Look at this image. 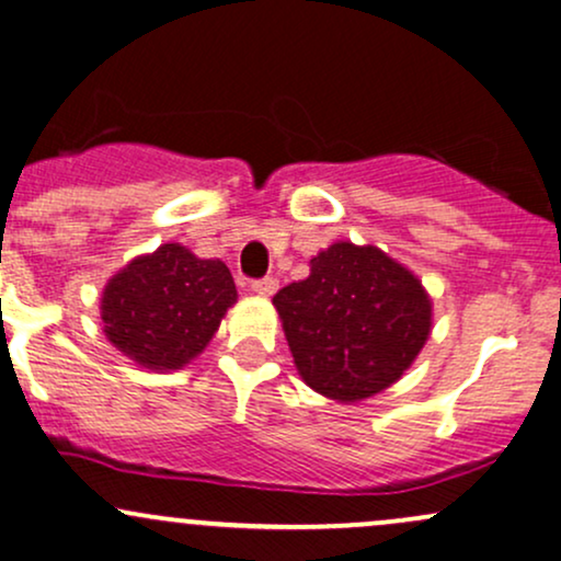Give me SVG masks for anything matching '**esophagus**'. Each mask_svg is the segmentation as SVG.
<instances>
[{"mask_svg":"<svg viewBox=\"0 0 561 561\" xmlns=\"http://www.w3.org/2000/svg\"><path fill=\"white\" fill-rule=\"evenodd\" d=\"M252 291L260 294V296H273L275 291H278V280H275V278L252 280Z\"/></svg>","mask_w":561,"mask_h":561,"instance_id":"esophagus-1","label":"esophagus"}]
</instances>
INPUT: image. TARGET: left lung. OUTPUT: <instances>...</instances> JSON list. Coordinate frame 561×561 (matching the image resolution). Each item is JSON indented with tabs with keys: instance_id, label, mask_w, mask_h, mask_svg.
<instances>
[{
	"instance_id": "obj_1",
	"label": "left lung",
	"mask_w": 561,
	"mask_h": 561,
	"mask_svg": "<svg viewBox=\"0 0 561 561\" xmlns=\"http://www.w3.org/2000/svg\"><path fill=\"white\" fill-rule=\"evenodd\" d=\"M294 365L309 388L362 401L410 370L431 335L417 275L378 247L339 241L309 260V278L273 296Z\"/></svg>"
}]
</instances>
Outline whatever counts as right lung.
I'll return each mask as SVG.
<instances>
[{
	"label": "right lung",
	"mask_w": 561,
	"mask_h": 561,
	"mask_svg": "<svg viewBox=\"0 0 561 561\" xmlns=\"http://www.w3.org/2000/svg\"><path fill=\"white\" fill-rule=\"evenodd\" d=\"M236 283L226 262L162 243L112 275L102 294L110 344L149 370H181L213 341Z\"/></svg>",
	"instance_id": "right-lung-1"
}]
</instances>
